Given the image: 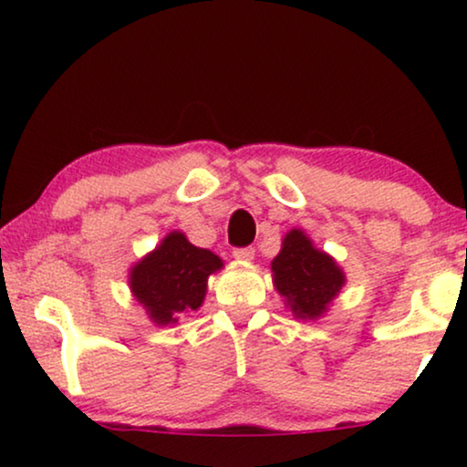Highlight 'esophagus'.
<instances>
[{
    "label": "esophagus",
    "mask_w": 467,
    "mask_h": 467,
    "mask_svg": "<svg viewBox=\"0 0 467 467\" xmlns=\"http://www.w3.org/2000/svg\"><path fill=\"white\" fill-rule=\"evenodd\" d=\"M234 259L238 261H253L254 257V248L253 246H242V248H234Z\"/></svg>",
    "instance_id": "1"
}]
</instances>
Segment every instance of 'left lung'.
I'll use <instances>...</instances> for the list:
<instances>
[{
  "label": "left lung",
  "instance_id": "1",
  "mask_svg": "<svg viewBox=\"0 0 467 467\" xmlns=\"http://www.w3.org/2000/svg\"><path fill=\"white\" fill-rule=\"evenodd\" d=\"M274 285L299 318L321 317L344 285L336 261L312 246L304 232L286 234L283 251L272 261Z\"/></svg>",
  "mask_w": 467,
  "mask_h": 467
}]
</instances>
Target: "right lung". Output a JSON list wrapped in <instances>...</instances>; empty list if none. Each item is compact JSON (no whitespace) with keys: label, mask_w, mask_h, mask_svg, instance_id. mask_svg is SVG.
Instances as JSON below:
<instances>
[{"label":"right lung","mask_w":467,"mask_h":467,"mask_svg":"<svg viewBox=\"0 0 467 467\" xmlns=\"http://www.w3.org/2000/svg\"><path fill=\"white\" fill-rule=\"evenodd\" d=\"M223 264L214 253L197 248L174 232L131 270V291L157 325L176 323L181 312L197 310L208 276Z\"/></svg>","instance_id":"add662e5"}]
</instances>
